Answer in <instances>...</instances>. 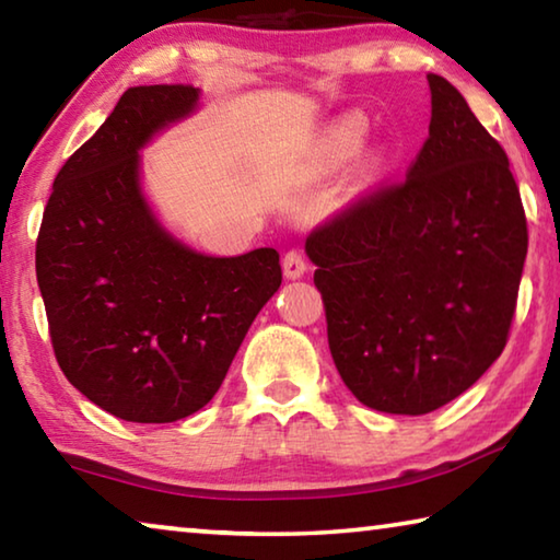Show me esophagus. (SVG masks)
<instances>
[{
    "label": "esophagus",
    "instance_id": "obj_1",
    "mask_svg": "<svg viewBox=\"0 0 560 560\" xmlns=\"http://www.w3.org/2000/svg\"><path fill=\"white\" fill-rule=\"evenodd\" d=\"M281 267H283V277L287 279H301L303 273L308 271V264H306V257H303L301 252H296V249H291V252H287V257H283V261H281Z\"/></svg>",
    "mask_w": 560,
    "mask_h": 560
}]
</instances>
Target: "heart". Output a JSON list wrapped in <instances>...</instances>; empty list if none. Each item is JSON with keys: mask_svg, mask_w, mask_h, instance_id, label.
<instances>
[{"mask_svg": "<svg viewBox=\"0 0 560 560\" xmlns=\"http://www.w3.org/2000/svg\"><path fill=\"white\" fill-rule=\"evenodd\" d=\"M368 122L363 116H343L326 130L320 140V163L326 167H336L355 153L363 143Z\"/></svg>", "mask_w": 560, "mask_h": 560, "instance_id": "obj_1", "label": "heart"}]
</instances>
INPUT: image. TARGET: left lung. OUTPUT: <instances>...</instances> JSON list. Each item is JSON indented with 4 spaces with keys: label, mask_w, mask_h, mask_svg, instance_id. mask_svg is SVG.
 <instances>
[{
    "label": "left lung",
    "mask_w": 560,
    "mask_h": 560,
    "mask_svg": "<svg viewBox=\"0 0 560 560\" xmlns=\"http://www.w3.org/2000/svg\"><path fill=\"white\" fill-rule=\"evenodd\" d=\"M430 138L402 185L306 240L340 377L377 412L459 397L506 346L528 232L504 148L428 73Z\"/></svg>",
    "instance_id": "1"
}]
</instances>
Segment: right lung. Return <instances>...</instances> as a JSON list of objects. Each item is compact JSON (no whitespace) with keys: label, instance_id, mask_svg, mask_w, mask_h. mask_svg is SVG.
I'll return each mask as SVG.
<instances>
[{"label":"right lung","instance_id":"obj_1","mask_svg":"<svg viewBox=\"0 0 560 560\" xmlns=\"http://www.w3.org/2000/svg\"><path fill=\"white\" fill-rule=\"evenodd\" d=\"M200 89L136 86L54 179L36 281L63 375L128 422H175L220 390L281 287L271 246L210 257L160 222L140 153L200 110Z\"/></svg>","mask_w":560,"mask_h":560}]
</instances>
